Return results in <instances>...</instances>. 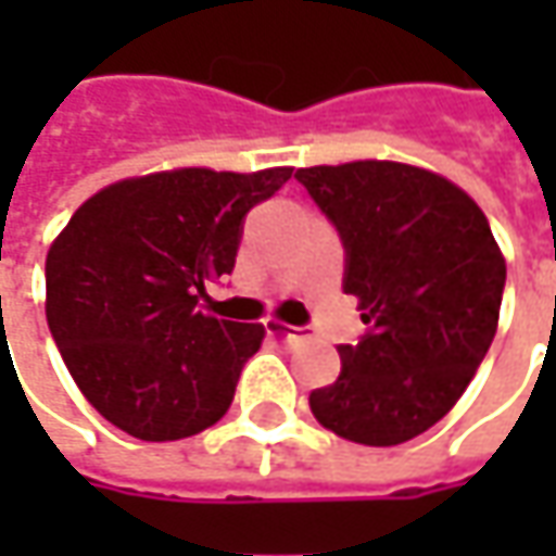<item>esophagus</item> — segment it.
Wrapping results in <instances>:
<instances>
[{
  "label": "esophagus",
  "instance_id": "1",
  "mask_svg": "<svg viewBox=\"0 0 556 556\" xmlns=\"http://www.w3.org/2000/svg\"><path fill=\"white\" fill-rule=\"evenodd\" d=\"M266 331H268V337H278V340H290V337H296V331H300V328H290V325L278 321V318H268Z\"/></svg>",
  "mask_w": 556,
  "mask_h": 556
}]
</instances>
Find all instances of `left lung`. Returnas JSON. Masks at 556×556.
<instances>
[{"label": "left lung", "instance_id": "left-lung-1", "mask_svg": "<svg viewBox=\"0 0 556 556\" xmlns=\"http://www.w3.org/2000/svg\"><path fill=\"white\" fill-rule=\"evenodd\" d=\"M346 247L343 290L368 333L337 346L315 420L362 445H399L452 412L498 331L507 266L477 201L433 169L353 161L296 169Z\"/></svg>", "mask_w": 556, "mask_h": 556}]
</instances>
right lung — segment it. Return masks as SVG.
Masks as SVG:
<instances>
[{
    "mask_svg": "<svg viewBox=\"0 0 556 556\" xmlns=\"http://www.w3.org/2000/svg\"><path fill=\"white\" fill-rule=\"evenodd\" d=\"M293 166H176L96 191L46 256V318L79 393L144 442H173L228 412L263 325L201 312L235 268L241 225Z\"/></svg>",
    "mask_w": 556,
    "mask_h": 556,
    "instance_id": "1",
    "label": "right lung"
}]
</instances>
